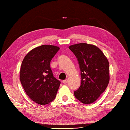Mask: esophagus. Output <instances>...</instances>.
Listing matches in <instances>:
<instances>
[{"instance_id": "obj_1", "label": "esophagus", "mask_w": 130, "mask_h": 130, "mask_svg": "<svg viewBox=\"0 0 130 130\" xmlns=\"http://www.w3.org/2000/svg\"><path fill=\"white\" fill-rule=\"evenodd\" d=\"M62 83L63 84H67L68 83V79H65V80H63L62 81Z\"/></svg>"}]
</instances>
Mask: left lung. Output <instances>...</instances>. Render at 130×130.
<instances>
[{
	"mask_svg": "<svg viewBox=\"0 0 130 130\" xmlns=\"http://www.w3.org/2000/svg\"><path fill=\"white\" fill-rule=\"evenodd\" d=\"M78 60L81 75L80 86L74 92L82 103H93L106 90L109 81V62L97 47L80 43L69 47Z\"/></svg>",
	"mask_w": 130,
	"mask_h": 130,
	"instance_id": "left-lung-1",
	"label": "left lung"
}]
</instances>
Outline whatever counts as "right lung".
<instances>
[{
    "label": "right lung",
    "instance_id": "obj_1",
    "mask_svg": "<svg viewBox=\"0 0 130 130\" xmlns=\"http://www.w3.org/2000/svg\"><path fill=\"white\" fill-rule=\"evenodd\" d=\"M59 47L42 45L29 51L22 62L20 80L26 94L32 101L47 104L54 100L60 81L52 74L50 62Z\"/></svg>",
    "mask_w": 130,
    "mask_h": 130
}]
</instances>
